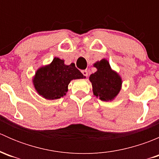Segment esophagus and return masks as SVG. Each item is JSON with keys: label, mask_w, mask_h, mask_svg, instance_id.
Segmentation results:
<instances>
[{"label": "esophagus", "mask_w": 159, "mask_h": 159, "mask_svg": "<svg viewBox=\"0 0 159 159\" xmlns=\"http://www.w3.org/2000/svg\"><path fill=\"white\" fill-rule=\"evenodd\" d=\"M81 72H82V74H83V75H84V76L88 77V75H89V74H88V70H83Z\"/></svg>", "instance_id": "esophagus-1"}]
</instances>
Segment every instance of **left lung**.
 Segmentation results:
<instances>
[{"label": "left lung", "mask_w": 159, "mask_h": 159, "mask_svg": "<svg viewBox=\"0 0 159 159\" xmlns=\"http://www.w3.org/2000/svg\"><path fill=\"white\" fill-rule=\"evenodd\" d=\"M97 71L91 74L89 80L92 84L93 93L104 102L112 101L119 93L121 88V78L111 68L106 59L94 64Z\"/></svg>", "instance_id": "1"}]
</instances>
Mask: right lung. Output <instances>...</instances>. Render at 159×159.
<instances>
[{"label": "right lung", "instance_id": "1", "mask_svg": "<svg viewBox=\"0 0 159 159\" xmlns=\"http://www.w3.org/2000/svg\"><path fill=\"white\" fill-rule=\"evenodd\" d=\"M84 78L75 64L66 65L64 60L54 57L50 65L37 70L33 84L40 95L48 100H54L66 94L71 80Z\"/></svg>", "mask_w": 159, "mask_h": 159}]
</instances>
